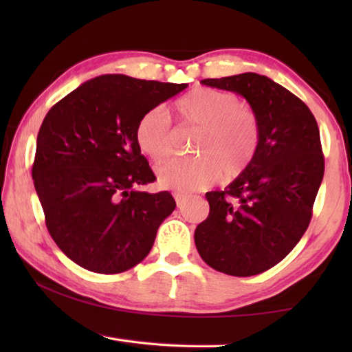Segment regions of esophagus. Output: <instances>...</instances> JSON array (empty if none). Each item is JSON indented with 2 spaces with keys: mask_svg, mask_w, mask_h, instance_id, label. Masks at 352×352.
<instances>
[{
  "mask_svg": "<svg viewBox=\"0 0 352 352\" xmlns=\"http://www.w3.org/2000/svg\"><path fill=\"white\" fill-rule=\"evenodd\" d=\"M174 197H175V201H177V206L178 208H182L184 205V201H186V195H183L180 192H175Z\"/></svg>",
  "mask_w": 352,
  "mask_h": 352,
  "instance_id": "1",
  "label": "esophagus"
}]
</instances>
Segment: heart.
Wrapping results in <instances>:
<instances>
[{
	"label": "heart",
	"mask_w": 352,
	"mask_h": 352,
	"mask_svg": "<svg viewBox=\"0 0 352 352\" xmlns=\"http://www.w3.org/2000/svg\"><path fill=\"white\" fill-rule=\"evenodd\" d=\"M175 115L183 126L199 129L194 138L195 158H172L157 168L160 186L189 192L206 188L219 177L230 182L252 163L259 146V119L234 93L195 88L177 100ZM140 151L153 162L174 148L170 119L163 109H152L135 129Z\"/></svg>",
	"instance_id": "obj_1"
}]
</instances>
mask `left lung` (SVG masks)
Segmentation results:
<instances>
[{"mask_svg": "<svg viewBox=\"0 0 352 352\" xmlns=\"http://www.w3.org/2000/svg\"><path fill=\"white\" fill-rule=\"evenodd\" d=\"M201 83L245 98L261 133L248 168L223 190L205 195L210 214L195 228V247L214 270L259 275L294 250L311 222L324 174L320 130L309 107L267 76Z\"/></svg>", "mask_w": 352, "mask_h": 352, "instance_id": "left-lung-1", "label": "left lung"}]
</instances>
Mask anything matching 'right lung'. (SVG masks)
I'll use <instances>...</instances> for the list:
<instances>
[{"label": "right lung", "instance_id": "1", "mask_svg": "<svg viewBox=\"0 0 352 352\" xmlns=\"http://www.w3.org/2000/svg\"><path fill=\"white\" fill-rule=\"evenodd\" d=\"M186 87L104 74L47 111L37 136L34 186L47 231L77 265L115 275L151 252L175 200L168 190L138 189L155 175L135 129L146 111Z\"/></svg>", "mask_w": 352, "mask_h": 352}]
</instances>
